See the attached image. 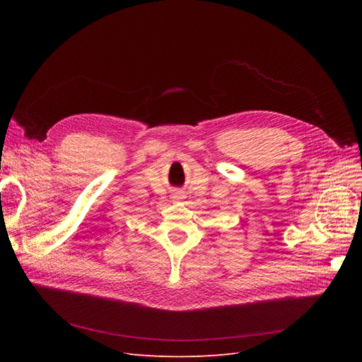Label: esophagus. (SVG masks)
Listing matches in <instances>:
<instances>
[{"mask_svg": "<svg viewBox=\"0 0 362 362\" xmlns=\"http://www.w3.org/2000/svg\"><path fill=\"white\" fill-rule=\"evenodd\" d=\"M173 198H175L176 201H180V199H183V194L177 191V192H175V197H173Z\"/></svg>", "mask_w": 362, "mask_h": 362, "instance_id": "obj_1", "label": "esophagus"}]
</instances>
